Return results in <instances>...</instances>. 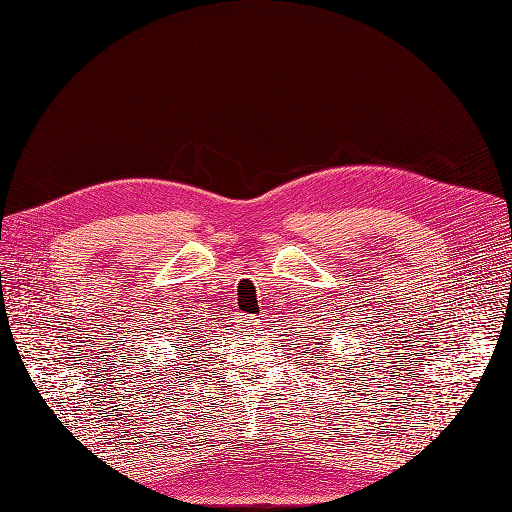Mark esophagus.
I'll return each instance as SVG.
<instances>
[{
    "label": "esophagus",
    "mask_w": 512,
    "mask_h": 512,
    "mask_svg": "<svg viewBox=\"0 0 512 512\" xmlns=\"http://www.w3.org/2000/svg\"><path fill=\"white\" fill-rule=\"evenodd\" d=\"M242 326H245L247 330L259 328V326H261V319H255V317H245V319H242Z\"/></svg>",
    "instance_id": "esophagus-1"
}]
</instances>
